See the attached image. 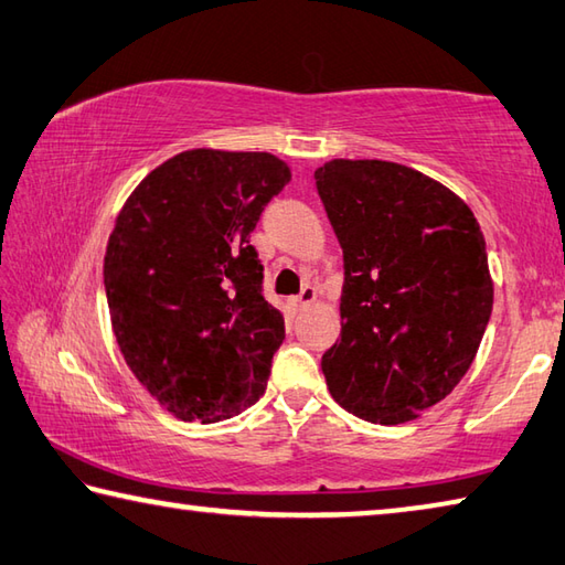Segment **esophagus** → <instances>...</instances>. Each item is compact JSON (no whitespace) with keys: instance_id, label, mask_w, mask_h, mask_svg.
Instances as JSON below:
<instances>
[{"instance_id":"obj_1","label":"esophagus","mask_w":565,"mask_h":565,"mask_svg":"<svg viewBox=\"0 0 565 565\" xmlns=\"http://www.w3.org/2000/svg\"><path fill=\"white\" fill-rule=\"evenodd\" d=\"M316 296L318 294H316L313 286H306V289L294 299V306H299V309H303V306H311L316 301Z\"/></svg>"}]
</instances>
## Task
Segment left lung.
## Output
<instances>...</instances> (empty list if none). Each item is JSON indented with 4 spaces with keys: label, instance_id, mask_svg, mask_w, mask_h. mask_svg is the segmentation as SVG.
<instances>
[{
    "label": "left lung",
    "instance_id": "left-lung-1",
    "mask_svg": "<svg viewBox=\"0 0 565 565\" xmlns=\"http://www.w3.org/2000/svg\"><path fill=\"white\" fill-rule=\"evenodd\" d=\"M316 188L345 269L326 385L367 423H409L479 351L494 306L484 234L465 200L397 162L328 160Z\"/></svg>",
    "mask_w": 565,
    "mask_h": 565
}]
</instances>
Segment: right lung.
I'll use <instances>...</instances> for the list:
<instances>
[{
    "label": "right lung",
    "mask_w": 565,
    "mask_h": 565,
    "mask_svg": "<svg viewBox=\"0 0 565 565\" xmlns=\"http://www.w3.org/2000/svg\"><path fill=\"white\" fill-rule=\"evenodd\" d=\"M291 170L271 152L194 148L150 170L104 256L113 333L140 385L184 423H220L264 395L284 316L249 244Z\"/></svg>",
    "instance_id": "obj_1"
}]
</instances>
